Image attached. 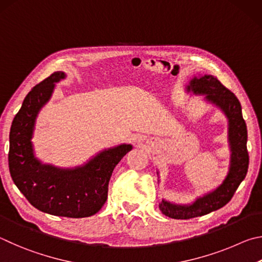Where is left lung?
<instances>
[{
    "label": "left lung",
    "mask_w": 262,
    "mask_h": 262,
    "mask_svg": "<svg viewBox=\"0 0 262 262\" xmlns=\"http://www.w3.org/2000/svg\"><path fill=\"white\" fill-rule=\"evenodd\" d=\"M185 91L193 95H203L206 103L219 108L227 117L230 157L227 175L215 189L196 196L190 204H176L167 199L160 201L159 208L162 214L177 220L203 216L227 205L245 178L249 168V153L246 149L247 128L242 115V105L236 95L226 89L216 77L203 73L192 77ZM157 173L160 178L159 171Z\"/></svg>",
    "instance_id": "1"
}]
</instances>
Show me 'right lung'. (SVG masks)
I'll use <instances>...</instances> for the list:
<instances>
[{
  "label": "right lung",
  "mask_w": 262,
  "mask_h": 262,
  "mask_svg": "<svg viewBox=\"0 0 262 262\" xmlns=\"http://www.w3.org/2000/svg\"><path fill=\"white\" fill-rule=\"evenodd\" d=\"M66 78V72H54L23 101L9 136V170L18 190L36 209L56 216L89 217L102 208L114 168L134 147L121 144L104 148L82 164L68 168L45 163L36 157L32 141L36 118L57 82Z\"/></svg>",
  "instance_id": "1"
}]
</instances>
